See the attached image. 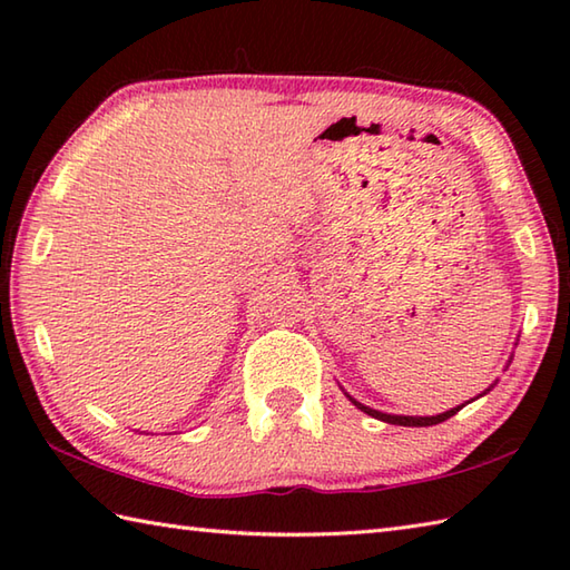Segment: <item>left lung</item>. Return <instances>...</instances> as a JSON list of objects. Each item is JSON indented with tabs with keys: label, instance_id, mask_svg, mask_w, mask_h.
Masks as SVG:
<instances>
[{
	"label": "left lung",
	"instance_id": "1",
	"mask_svg": "<svg viewBox=\"0 0 570 570\" xmlns=\"http://www.w3.org/2000/svg\"><path fill=\"white\" fill-rule=\"evenodd\" d=\"M347 399L350 402H353L360 411H365V414H370L372 419H380V421H384V423H394V426H435V423H441V421H445V419H451V416H455L460 409L463 406H455V409H451V411H443V414H435V416H394V414H382V411H377V409H370V406H365V404H360V402H355L353 396L347 394Z\"/></svg>",
	"mask_w": 570,
	"mask_h": 570
}]
</instances>
